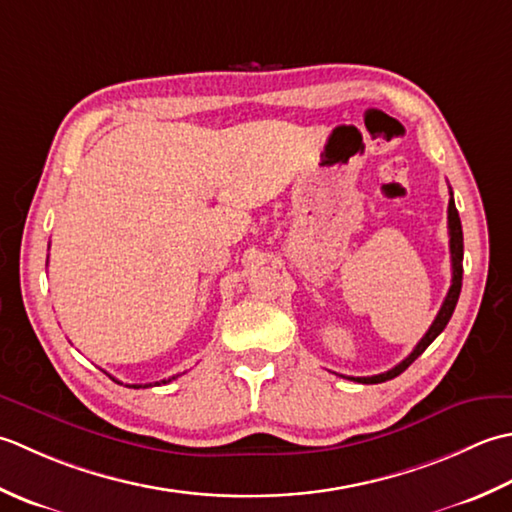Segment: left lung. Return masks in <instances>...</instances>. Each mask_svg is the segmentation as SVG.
I'll use <instances>...</instances> for the list:
<instances>
[{
	"label": "left lung",
	"mask_w": 512,
	"mask_h": 512,
	"mask_svg": "<svg viewBox=\"0 0 512 512\" xmlns=\"http://www.w3.org/2000/svg\"><path fill=\"white\" fill-rule=\"evenodd\" d=\"M448 236H451V267H453V278H451V289H448V294L442 302L440 311H437V316L433 320V325L429 327V331L424 333V338L415 344V349L406 356L400 364H395L393 369L378 373V375H369V378H349V380H356L362 384H378V382H387L393 380L395 375H400L402 371H406L411 367V364L422 356L426 351V347L440 336L444 331V327L448 325V320H451L455 305H457V298H460V291H462V274H464V267H462V260H464V236H462V221H460V214H457V207L453 201V192H451V201H448ZM344 378V375H342Z\"/></svg>",
	"instance_id": "left-lung-1"
}]
</instances>
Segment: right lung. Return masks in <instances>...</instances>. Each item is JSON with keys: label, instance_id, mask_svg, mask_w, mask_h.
I'll return each mask as SVG.
<instances>
[{"label": "right lung", "instance_id": "obj_1", "mask_svg": "<svg viewBox=\"0 0 512 512\" xmlns=\"http://www.w3.org/2000/svg\"><path fill=\"white\" fill-rule=\"evenodd\" d=\"M110 378H112V375H110ZM114 380V378H112ZM170 380H174V378H170ZM170 380H161V382H154V384H128V387H132V389H145V387H159V384H168ZM114 382H119V380H114ZM121 384V382H119Z\"/></svg>", "mask_w": 512, "mask_h": 512}]
</instances>
